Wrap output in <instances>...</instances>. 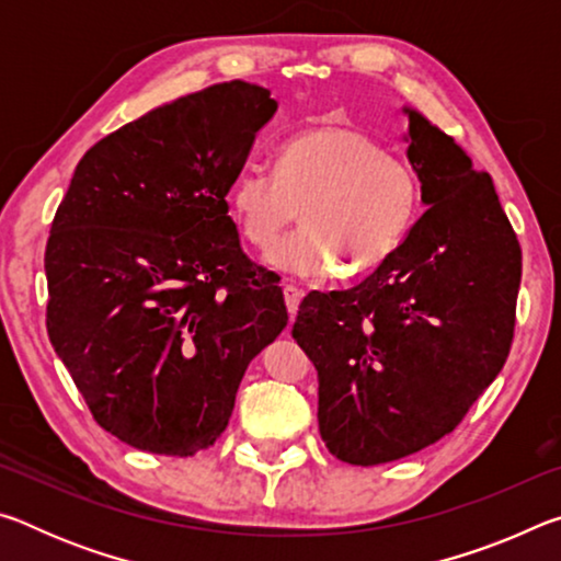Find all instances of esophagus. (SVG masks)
<instances>
[{"label": "esophagus", "instance_id": "obj_1", "mask_svg": "<svg viewBox=\"0 0 561 561\" xmlns=\"http://www.w3.org/2000/svg\"><path fill=\"white\" fill-rule=\"evenodd\" d=\"M282 291H284V304H287V311L294 317L297 314L299 301H301V289L294 287V284H284Z\"/></svg>", "mask_w": 561, "mask_h": 561}]
</instances>
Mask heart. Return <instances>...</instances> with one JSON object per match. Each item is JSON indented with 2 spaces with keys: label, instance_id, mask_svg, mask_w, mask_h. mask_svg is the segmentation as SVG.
<instances>
[{
  "label": "heart",
  "instance_id": "heart-1",
  "mask_svg": "<svg viewBox=\"0 0 561 561\" xmlns=\"http://www.w3.org/2000/svg\"><path fill=\"white\" fill-rule=\"evenodd\" d=\"M242 237L270 250L297 220L304 227L270 254L294 277H327L341 262L364 272L391 257L421 203L417 175L366 133L341 126L304 130L277 150L274 173L247 168L227 195Z\"/></svg>",
  "mask_w": 561,
  "mask_h": 561
}]
</instances>
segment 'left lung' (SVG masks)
<instances>
[{"instance_id":"8db88e82","label":"left lung","mask_w":561,"mask_h":561,"mask_svg":"<svg viewBox=\"0 0 561 561\" xmlns=\"http://www.w3.org/2000/svg\"><path fill=\"white\" fill-rule=\"evenodd\" d=\"M423 213L366 279L304 297L291 336L319 376V433L348 465L428 448L505 366L522 252L488 173L415 108Z\"/></svg>"}]
</instances>
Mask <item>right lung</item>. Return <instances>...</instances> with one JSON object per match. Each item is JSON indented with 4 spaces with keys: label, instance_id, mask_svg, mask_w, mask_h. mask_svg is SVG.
Wrapping results in <instances>:
<instances>
[{
    "label": "right lung",
    "instance_id": "add662e5",
    "mask_svg": "<svg viewBox=\"0 0 561 561\" xmlns=\"http://www.w3.org/2000/svg\"><path fill=\"white\" fill-rule=\"evenodd\" d=\"M274 113L240 79L163 103L87 150L56 210L51 346L96 423L133 448L213 445L250 360L287 327L225 201Z\"/></svg>",
    "mask_w": 561,
    "mask_h": 561
}]
</instances>
